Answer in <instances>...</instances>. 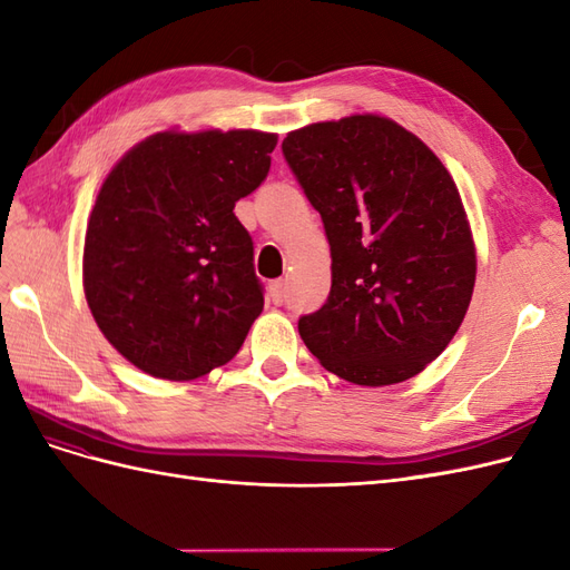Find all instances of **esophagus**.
I'll list each match as a JSON object with an SVG mask.
<instances>
[{
    "label": "esophagus",
    "mask_w": 570,
    "mask_h": 570,
    "mask_svg": "<svg viewBox=\"0 0 570 570\" xmlns=\"http://www.w3.org/2000/svg\"><path fill=\"white\" fill-rule=\"evenodd\" d=\"M268 295H271L273 304H283L285 302V283L283 281H273L268 285Z\"/></svg>",
    "instance_id": "obj_1"
}]
</instances>
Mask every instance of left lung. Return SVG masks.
<instances>
[{"label":"left lung","instance_id":"8db88e82","mask_svg":"<svg viewBox=\"0 0 570 570\" xmlns=\"http://www.w3.org/2000/svg\"><path fill=\"white\" fill-rule=\"evenodd\" d=\"M283 154L333 256L331 295L299 318L308 352L354 385L419 375L456 335L475 285L473 235L450 170L375 114L292 130Z\"/></svg>","mask_w":570,"mask_h":570}]
</instances>
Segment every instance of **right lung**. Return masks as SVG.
<instances>
[{
	"mask_svg": "<svg viewBox=\"0 0 570 570\" xmlns=\"http://www.w3.org/2000/svg\"><path fill=\"white\" fill-rule=\"evenodd\" d=\"M278 135L166 130L120 159L95 202L82 287L99 331L140 371L195 381L228 364L264 308L254 243L235 216Z\"/></svg>",
	"mask_w": 570,
	"mask_h": 570,
	"instance_id": "right-lung-1",
	"label": "right lung"
}]
</instances>
